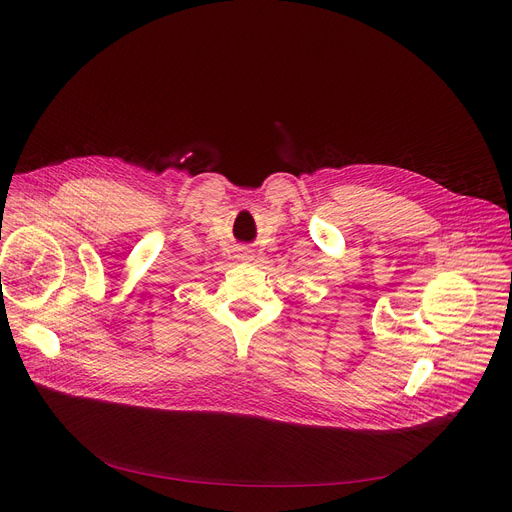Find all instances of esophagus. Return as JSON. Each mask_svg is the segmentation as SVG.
<instances>
[{
	"label": "esophagus",
	"instance_id": "esophagus-1",
	"mask_svg": "<svg viewBox=\"0 0 512 512\" xmlns=\"http://www.w3.org/2000/svg\"><path fill=\"white\" fill-rule=\"evenodd\" d=\"M236 257H240V259H249L251 257V251H245V249H242V251H238V255Z\"/></svg>",
	"mask_w": 512,
	"mask_h": 512
}]
</instances>
